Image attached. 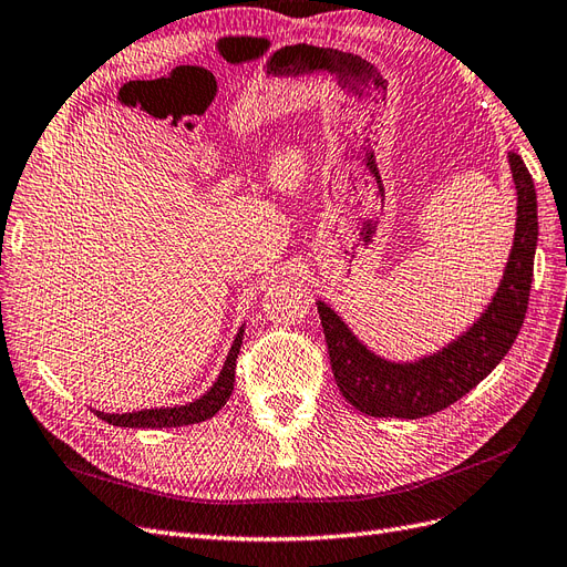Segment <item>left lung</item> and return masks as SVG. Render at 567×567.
<instances>
[{
	"label": "left lung",
	"instance_id": "8db88e82",
	"mask_svg": "<svg viewBox=\"0 0 567 567\" xmlns=\"http://www.w3.org/2000/svg\"><path fill=\"white\" fill-rule=\"evenodd\" d=\"M515 183V236L492 302L474 324L436 353L395 362L367 348L341 315L317 300L333 379L346 401L370 417L417 420L453 405L506 358L525 321L534 252H537V190L523 157L508 152Z\"/></svg>",
	"mask_w": 567,
	"mask_h": 567
}]
</instances>
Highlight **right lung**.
Segmentation results:
<instances>
[{"label": "right lung", "mask_w": 567, "mask_h": 567, "mask_svg": "<svg viewBox=\"0 0 567 567\" xmlns=\"http://www.w3.org/2000/svg\"><path fill=\"white\" fill-rule=\"evenodd\" d=\"M243 331H246V324H240L236 339L231 343V350H228V355L224 360V367H221L217 381H214V384L209 386V391H205L200 398H195L193 403L174 405V408H145V410H135V412H100V410H95V415L104 422L114 424V426H128V430H162V426H186V424L205 422V420L214 417L226 405L228 395L234 393L236 358L240 353Z\"/></svg>", "instance_id": "1"}]
</instances>
